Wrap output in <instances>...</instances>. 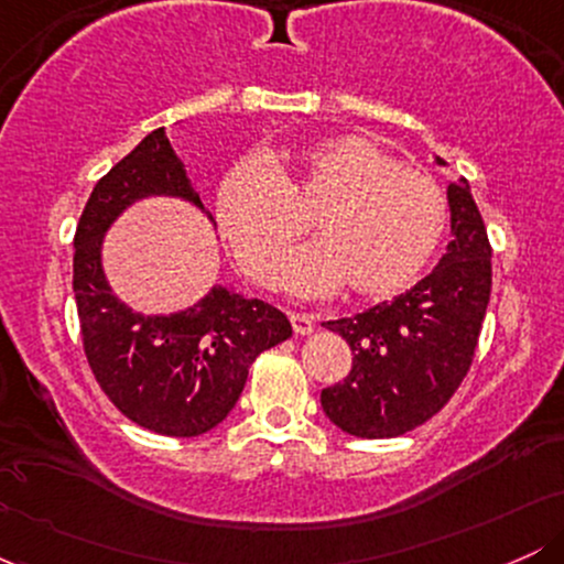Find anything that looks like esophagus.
I'll use <instances>...</instances> for the list:
<instances>
[{
    "instance_id": "esophagus-1",
    "label": "esophagus",
    "mask_w": 564,
    "mask_h": 564,
    "mask_svg": "<svg viewBox=\"0 0 564 564\" xmlns=\"http://www.w3.org/2000/svg\"><path fill=\"white\" fill-rule=\"evenodd\" d=\"M289 321H291V328H294L296 336H307V334L315 332V321L310 318V315L289 313Z\"/></svg>"
}]
</instances>
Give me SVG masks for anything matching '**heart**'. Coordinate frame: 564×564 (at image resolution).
Masks as SVG:
<instances>
[{
	"mask_svg": "<svg viewBox=\"0 0 564 564\" xmlns=\"http://www.w3.org/2000/svg\"><path fill=\"white\" fill-rule=\"evenodd\" d=\"M215 219L257 286H278L283 257L310 223L318 241L289 257L286 286L321 296L345 283L347 294L384 300L435 260L448 230V198L432 177L349 134L286 161L236 164L217 187Z\"/></svg>",
	"mask_w": 564,
	"mask_h": 564,
	"instance_id": "heart-1",
	"label": "heart"
}]
</instances>
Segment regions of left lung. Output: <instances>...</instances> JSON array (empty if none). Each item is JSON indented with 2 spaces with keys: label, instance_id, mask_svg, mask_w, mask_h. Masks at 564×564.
I'll return each mask as SVG.
<instances>
[{
  "label": "left lung",
  "instance_id": "8db88e82",
  "mask_svg": "<svg viewBox=\"0 0 564 564\" xmlns=\"http://www.w3.org/2000/svg\"><path fill=\"white\" fill-rule=\"evenodd\" d=\"M443 164V159H437ZM448 251L392 302L328 321L352 368L321 392L326 416L355 437H398L430 422L467 377L490 302V241L467 180L448 185Z\"/></svg>",
  "mask_w": 564,
  "mask_h": 564
}]
</instances>
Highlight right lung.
<instances>
[{
	"label": "right lung",
	"mask_w": 564,
	"mask_h": 564,
	"mask_svg": "<svg viewBox=\"0 0 564 564\" xmlns=\"http://www.w3.org/2000/svg\"><path fill=\"white\" fill-rule=\"evenodd\" d=\"M180 196L200 206L164 129L97 180L74 236V294L82 345L106 398L142 430L198 437L241 398L249 366L291 336L281 310L212 289L174 315H140L111 294L100 264L102 232L132 200Z\"/></svg>",
	"instance_id": "right-lung-1"
}]
</instances>
